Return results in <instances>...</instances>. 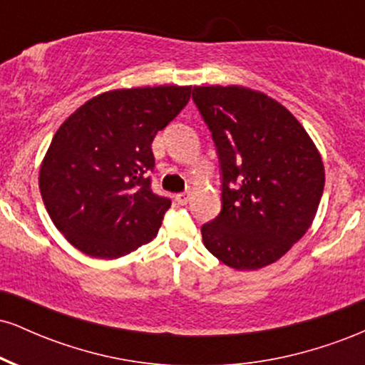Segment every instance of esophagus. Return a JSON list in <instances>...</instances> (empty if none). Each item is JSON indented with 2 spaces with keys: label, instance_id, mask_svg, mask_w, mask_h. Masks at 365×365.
Wrapping results in <instances>:
<instances>
[{
  "label": "esophagus",
  "instance_id": "34e87169",
  "mask_svg": "<svg viewBox=\"0 0 365 365\" xmlns=\"http://www.w3.org/2000/svg\"><path fill=\"white\" fill-rule=\"evenodd\" d=\"M175 200L183 206V204H187L188 200H190V194H188V192H180V194L175 195Z\"/></svg>",
  "mask_w": 365,
  "mask_h": 365
}]
</instances>
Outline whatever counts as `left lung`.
Listing matches in <instances>:
<instances>
[{
	"instance_id": "1",
	"label": "left lung",
	"mask_w": 365,
	"mask_h": 365,
	"mask_svg": "<svg viewBox=\"0 0 365 365\" xmlns=\"http://www.w3.org/2000/svg\"><path fill=\"white\" fill-rule=\"evenodd\" d=\"M215 140L221 212L202 225L206 249L226 266L254 271L283 257L312 225L324 190L319 150L299 120L262 92L194 87Z\"/></svg>"
}]
</instances>
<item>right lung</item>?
Returning a JSON list of instances; mask_svg holds the SVG:
<instances>
[{
  "mask_svg": "<svg viewBox=\"0 0 365 365\" xmlns=\"http://www.w3.org/2000/svg\"><path fill=\"white\" fill-rule=\"evenodd\" d=\"M192 87L116 89L72 113L46 153L39 188L54 226L83 254L116 259L158 235L168 197L154 194V137Z\"/></svg>",
  "mask_w": 365,
  "mask_h": 365,
  "instance_id": "1",
  "label": "right lung"
}]
</instances>
